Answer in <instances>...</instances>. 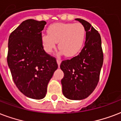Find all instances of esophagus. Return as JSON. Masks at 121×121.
I'll return each mask as SVG.
<instances>
[{
    "label": "esophagus",
    "instance_id": "1",
    "mask_svg": "<svg viewBox=\"0 0 121 121\" xmlns=\"http://www.w3.org/2000/svg\"><path fill=\"white\" fill-rule=\"evenodd\" d=\"M56 61H57V63H58V66H60V65L61 62V60L60 58H58Z\"/></svg>",
    "mask_w": 121,
    "mask_h": 121
}]
</instances>
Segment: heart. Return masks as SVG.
<instances>
[{"instance_id": "b5f03b06", "label": "heart", "mask_w": 121, "mask_h": 121, "mask_svg": "<svg viewBox=\"0 0 121 121\" xmlns=\"http://www.w3.org/2000/svg\"><path fill=\"white\" fill-rule=\"evenodd\" d=\"M48 34L41 36L44 50L48 53L52 52L58 42V48L65 56L71 57L78 54L82 48L86 32L81 23L52 24L48 29Z\"/></svg>"}]
</instances>
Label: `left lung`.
<instances>
[{"mask_svg":"<svg viewBox=\"0 0 121 121\" xmlns=\"http://www.w3.org/2000/svg\"><path fill=\"white\" fill-rule=\"evenodd\" d=\"M79 21L86 31L84 46L77 56L63 60L60 68L64 73L61 79L63 95L69 99L81 100L91 95L96 87L104 62L100 35L89 22Z\"/></svg>","mask_w":121,"mask_h":121,"instance_id":"obj_1","label":"left lung"}]
</instances>
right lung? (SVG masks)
I'll return each instance as SVG.
<instances>
[{"label": "right lung", "mask_w": 121, "mask_h": 121, "mask_svg": "<svg viewBox=\"0 0 121 121\" xmlns=\"http://www.w3.org/2000/svg\"><path fill=\"white\" fill-rule=\"evenodd\" d=\"M45 21L26 20L9 35L7 64L14 82L24 95L40 99L58 69L56 58L46 53L41 41Z\"/></svg>", "instance_id": "1"}]
</instances>
